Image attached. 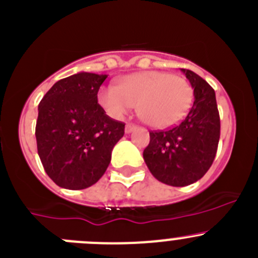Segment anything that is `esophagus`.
<instances>
[{
    "label": "esophagus",
    "mask_w": 258,
    "mask_h": 258,
    "mask_svg": "<svg viewBox=\"0 0 258 258\" xmlns=\"http://www.w3.org/2000/svg\"><path fill=\"white\" fill-rule=\"evenodd\" d=\"M136 128H137V127L135 126V124L127 123L126 127H124V132H126V134H131V132L135 131V130H136Z\"/></svg>",
    "instance_id": "obj_1"
}]
</instances>
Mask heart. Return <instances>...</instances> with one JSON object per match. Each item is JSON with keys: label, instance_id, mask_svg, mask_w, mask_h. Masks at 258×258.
<instances>
[{"label": "heart", "instance_id": "obj_1", "mask_svg": "<svg viewBox=\"0 0 258 258\" xmlns=\"http://www.w3.org/2000/svg\"><path fill=\"white\" fill-rule=\"evenodd\" d=\"M194 90L186 79L165 71L127 75L117 85L103 86L98 103L113 118L137 105V114L153 128L164 130L183 121L191 109Z\"/></svg>", "mask_w": 258, "mask_h": 258}]
</instances>
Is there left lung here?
<instances>
[{
  "instance_id": "8db88e82",
  "label": "left lung",
  "mask_w": 258,
  "mask_h": 258,
  "mask_svg": "<svg viewBox=\"0 0 258 258\" xmlns=\"http://www.w3.org/2000/svg\"><path fill=\"white\" fill-rule=\"evenodd\" d=\"M194 89V104L178 126L151 131L144 160L162 183L183 187L201 179L213 164L220 137L214 89L191 70L180 69Z\"/></svg>"
}]
</instances>
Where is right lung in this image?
I'll use <instances>...</instances> for the list:
<instances>
[{"instance_id": "add662e5", "label": "right lung", "mask_w": 258, "mask_h": 258, "mask_svg": "<svg viewBox=\"0 0 258 258\" xmlns=\"http://www.w3.org/2000/svg\"><path fill=\"white\" fill-rule=\"evenodd\" d=\"M108 75L78 72L57 81L38 105V155L45 173L62 188L84 189L107 170L124 123L98 104Z\"/></svg>"}]
</instances>
